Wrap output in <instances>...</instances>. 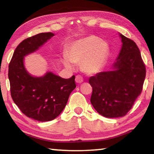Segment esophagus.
Wrapping results in <instances>:
<instances>
[{"label": "esophagus", "instance_id": "esophagus-1", "mask_svg": "<svg viewBox=\"0 0 154 154\" xmlns=\"http://www.w3.org/2000/svg\"><path fill=\"white\" fill-rule=\"evenodd\" d=\"M83 82V79L82 77H81L80 75H77L75 77V82L77 83H81Z\"/></svg>", "mask_w": 154, "mask_h": 154}]
</instances>
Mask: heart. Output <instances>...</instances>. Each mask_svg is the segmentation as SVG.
Listing matches in <instances>:
<instances>
[{
	"instance_id": "heart-1",
	"label": "heart",
	"mask_w": 154,
	"mask_h": 154,
	"mask_svg": "<svg viewBox=\"0 0 154 154\" xmlns=\"http://www.w3.org/2000/svg\"><path fill=\"white\" fill-rule=\"evenodd\" d=\"M109 54L106 43L95 36L75 41L68 48L66 55L62 57L61 62L69 70H73L75 65L79 64L83 72L94 75L101 71Z\"/></svg>"
}]
</instances>
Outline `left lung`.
<instances>
[{
	"instance_id": "1",
	"label": "left lung",
	"mask_w": 154,
	"mask_h": 154,
	"mask_svg": "<svg viewBox=\"0 0 154 154\" xmlns=\"http://www.w3.org/2000/svg\"><path fill=\"white\" fill-rule=\"evenodd\" d=\"M122 45L110 71L91 77L90 102L101 116L122 117L128 112L141 93L146 70L137 44L119 33Z\"/></svg>"
}]
</instances>
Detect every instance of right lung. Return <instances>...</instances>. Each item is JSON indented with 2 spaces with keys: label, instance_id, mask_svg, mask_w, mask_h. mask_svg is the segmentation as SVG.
Returning <instances> with one entry per match:
<instances>
[{
  "label": "right lung",
  "instance_id": "add662e5",
  "mask_svg": "<svg viewBox=\"0 0 154 154\" xmlns=\"http://www.w3.org/2000/svg\"><path fill=\"white\" fill-rule=\"evenodd\" d=\"M54 36L52 32L40 33L22 41L9 65L13 100L24 115L39 122L57 118L76 88L74 75L64 79L49 71L43 76L35 77L26 69L25 57L38 50Z\"/></svg>",
  "mask_w": 154,
  "mask_h": 154
}]
</instances>
